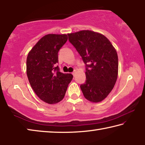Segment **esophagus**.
<instances>
[{"label": "esophagus", "mask_w": 145, "mask_h": 145, "mask_svg": "<svg viewBox=\"0 0 145 145\" xmlns=\"http://www.w3.org/2000/svg\"><path fill=\"white\" fill-rule=\"evenodd\" d=\"M75 73H76V71H73V72H72V74L73 76H74V75H75Z\"/></svg>", "instance_id": "1"}]
</instances>
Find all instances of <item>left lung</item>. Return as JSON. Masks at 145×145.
I'll list each match as a JSON object with an SVG mask.
<instances>
[{"label":"left lung","instance_id":"left-lung-1","mask_svg":"<svg viewBox=\"0 0 145 145\" xmlns=\"http://www.w3.org/2000/svg\"><path fill=\"white\" fill-rule=\"evenodd\" d=\"M67 35L69 41L85 64L86 80L80 85L84 97L94 103L101 101L112 91L117 80V52L100 33L84 30Z\"/></svg>","mask_w":145,"mask_h":145}]
</instances>
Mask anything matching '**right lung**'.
Segmentation results:
<instances>
[{
    "label": "right lung",
    "mask_w": 145,
    "mask_h": 145,
    "mask_svg": "<svg viewBox=\"0 0 145 145\" xmlns=\"http://www.w3.org/2000/svg\"><path fill=\"white\" fill-rule=\"evenodd\" d=\"M67 35L49 34L42 37L29 53L26 72L33 91L42 101L54 104L62 100L73 76L62 73L57 63L58 51Z\"/></svg>",
    "instance_id": "obj_1"
}]
</instances>
